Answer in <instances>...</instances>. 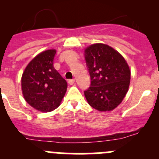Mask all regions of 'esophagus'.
I'll return each mask as SVG.
<instances>
[{
    "mask_svg": "<svg viewBox=\"0 0 159 159\" xmlns=\"http://www.w3.org/2000/svg\"><path fill=\"white\" fill-rule=\"evenodd\" d=\"M68 84H70V85H72L73 84H75V79H69V80H68Z\"/></svg>",
    "mask_w": 159,
    "mask_h": 159,
    "instance_id": "34e87169",
    "label": "esophagus"
}]
</instances>
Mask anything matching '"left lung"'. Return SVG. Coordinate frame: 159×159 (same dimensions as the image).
<instances>
[{
	"mask_svg": "<svg viewBox=\"0 0 159 159\" xmlns=\"http://www.w3.org/2000/svg\"><path fill=\"white\" fill-rule=\"evenodd\" d=\"M91 84L84 96L92 108L109 111L120 105L129 91L131 70L120 53L105 44L84 50Z\"/></svg>",
	"mask_w": 159,
	"mask_h": 159,
	"instance_id": "8db88e82",
	"label": "left lung"
}]
</instances>
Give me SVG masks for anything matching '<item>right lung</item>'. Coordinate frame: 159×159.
<instances>
[{
  "label": "right lung",
  "mask_w": 159,
  "mask_h": 159,
  "mask_svg": "<svg viewBox=\"0 0 159 159\" xmlns=\"http://www.w3.org/2000/svg\"><path fill=\"white\" fill-rule=\"evenodd\" d=\"M56 50L40 53L32 59L21 78V89L25 101L34 109L49 112L60 105L68 84L54 68Z\"/></svg>",
  "instance_id": "obj_1"
}]
</instances>
